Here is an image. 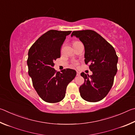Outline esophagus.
Wrapping results in <instances>:
<instances>
[{
	"mask_svg": "<svg viewBox=\"0 0 135 135\" xmlns=\"http://www.w3.org/2000/svg\"><path fill=\"white\" fill-rule=\"evenodd\" d=\"M80 75V73L79 71H77V76H79Z\"/></svg>",
	"mask_w": 135,
	"mask_h": 135,
	"instance_id": "1",
	"label": "esophagus"
}]
</instances>
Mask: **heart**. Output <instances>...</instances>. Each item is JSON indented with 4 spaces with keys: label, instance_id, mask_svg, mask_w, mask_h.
I'll list each match as a JSON object with an SVG mask.
<instances>
[{
    "label": "heart",
    "instance_id": "b5f03b06",
    "mask_svg": "<svg viewBox=\"0 0 135 135\" xmlns=\"http://www.w3.org/2000/svg\"><path fill=\"white\" fill-rule=\"evenodd\" d=\"M77 42H79V41H77V40H75L73 42V45L75 44V43H76ZM77 64H78V62H77V61H74V62H73V65H77Z\"/></svg>",
    "mask_w": 135,
    "mask_h": 135
}]
</instances>
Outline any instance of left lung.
Returning a JSON list of instances; mask_svg holds the SVG:
<instances>
[{
	"label": "left lung",
	"mask_w": 135,
	"mask_h": 135,
	"mask_svg": "<svg viewBox=\"0 0 135 135\" xmlns=\"http://www.w3.org/2000/svg\"><path fill=\"white\" fill-rule=\"evenodd\" d=\"M84 46V62L92 71L91 76L81 73L84 83L79 88L81 97L95 102L106 97L112 88L117 71L118 56L113 46L91 30L73 31Z\"/></svg>",
	"instance_id": "1"
}]
</instances>
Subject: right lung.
I'll use <instances>...</instances> for the list:
<instances>
[{
  "instance_id": "1",
  "label": "right lung",
  "mask_w": 135,
  "mask_h": 135,
  "mask_svg": "<svg viewBox=\"0 0 135 135\" xmlns=\"http://www.w3.org/2000/svg\"><path fill=\"white\" fill-rule=\"evenodd\" d=\"M71 31L51 30L34 43L28 51V74L38 96L46 102L56 103L65 97L66 89L76 76L74 70L67 68L61 73L53 67L61 56V47Z\"/></svg>"
}]
</instances>
